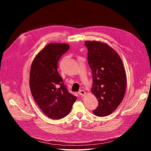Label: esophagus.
<instances>
[{
	"label": "esophagus",
	"instance_id": "obj_1",
	"mask_svg": "<svg viewBox=\"0 0 151 151\" xmlns=\"http://www.w3.org/2000/svg\"><path fill=\"white\" fill-rule=\"evenodd\" d=\"M79 94L82 97L86 95V92H85V91H84V90H81V91H79Z\"/></svg>",
	"mask_w": 151,
	"mask_h": 151
}]
</instances>
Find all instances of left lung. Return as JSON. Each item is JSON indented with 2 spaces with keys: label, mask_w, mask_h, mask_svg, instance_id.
Returning a JSON list of instances; mask_svg holds the SVG:
<instances>
[{
  "label": "left lung",
  "mask_w": 151,
  "mask_h": 151,
  "mask_svg": "<svg viewBox=\"0 0 151 151\" xmlns=\"http://www.w3.org/2000/svg\"><path fill=\"white\" fill-rule=\"evenodd\" d=\"M88 63L92 70L91 93L98 101L93 111L98 116L111 114L122 103L125 94L127 76L120 57L106 43L86 41Z\"/></svg>",
  "instance_id": "left-lung-1"
}]
</instances>
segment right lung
Here are the masks:
<instances>
[{"instance_id":"1","label":"right lung","mask_w":151,"mask_h":151,"mask_svg":"<svg viewBox=\"0 0 151 151\" xmlns=\"http://www.w3.org/2000/svg\"><path fill=\"white\" fill-rule=\"evenodd\" d=\"M69 47L67 43H49L36 55L31 66V94L45 115L54 120L66 116L77 99L68 92L57 70L58 60Z\"/></svg>"}]
</instances>
